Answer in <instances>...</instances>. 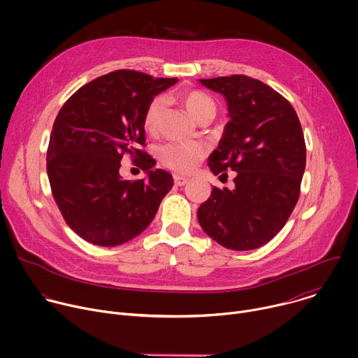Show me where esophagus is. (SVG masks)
Returning a JSON list of instances; mask_svg holds the SVG:
<instances>
[{"label": "esophagus", "mask_w": 358, "mask_h": 358, "mask_svg": "<svg viewBox=\"0 0 358 358\" xmlns=\"http://www.w3.org/2000/svg\"><path fill=\"white\" fill-rule=\"evenodd\" d=\"M188 182V178L187 177H182V176H174V184L178 185V187H182Z\"/></svg>", "instance_id": "obj_1"}]
</instances>
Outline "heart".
<instances>
[{
	"label": "heart",
	"mask_w": 358,
	"mask_h": 358,
	"mask_svg": "<svg viewBox=\"0 0 358 358\" xmlns=\"http://www.w3.org/2000/svg\"><path fill=\"white\" fill-rule=\"evenodd\" d=\"M180 100L187 112L198 122L206 117H214L215 115V101L201 90H184L180 94ZM163 110L164 99L162 96L151 99L143 116V127L148 134L159 133ZM206 145L198 141L169 143L160 148V157L163 163L177 173H192L198 164L206 159Z\"/></svg>",
	"instance_id": "1"
}]
</instances>
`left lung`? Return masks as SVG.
Listing matches in <instances>:
<instances>
[{"mask_svg":"<svg viewBox=\"0 0 358 358\" xmlns=\"http://www.w3.org/2000/svg\"><path fill=\"white\" fill-rule=\"evenodd\" d=\"M225 96L231 120L210 170L236 171L235 189L214 187L196 211L201 228L220 245L250 250L268 243L286 224L306 169L301 124L280 93L245 75L199 79Z\"/></svg>","mask_w":358,"mask_h":358,"instance_id":"left-lung-1","label":"left lung"}]
</instances>
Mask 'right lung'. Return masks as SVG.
I'll list each match as a JSON object with an SVG mask.
<instances>
[{"label":"right lung","instance_id":"right-lung-1","mask_svg":"<svg viewBox=\"0 0 358 358\" xmlns=\"http://www.w3.org/2000/svg\"><path fill=\"white\" fill-rule=\"evenodd\" d=\"M177 78H152L120 69L78 89L61 108L50 133L46 171L66 224L97 246H117L140 235L173 187V176L152 170L143 116ZM129 154L148 178L129 182L118 174Z\"/></svg>","mask_w":358,"mask_h":358}]
</instances>
